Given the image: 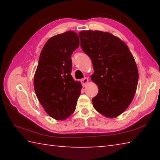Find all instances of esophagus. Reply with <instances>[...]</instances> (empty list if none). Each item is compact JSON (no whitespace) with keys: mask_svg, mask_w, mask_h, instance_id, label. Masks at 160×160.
<instances>
[{"mask_svg":"<svg viewBox=\"0 0 160 160\" xmlns=\"http://www.w3.org/2000/svg\"><path fill=\"white\" fill-rule=\"evenodd\" d=\"M80 81H81V83H82V86L83 87H85L86 85H87V83L89 82V79H88V78H84Z\"/></svg>","mask_w":160,"mask_h":160,"instance_id":"34e87169","label":"esophagus"}]
</instances>
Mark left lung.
<instances>
[{
    "label": "left lung",
    "mask_w": 160,
    "mask_h": 160,
    "mask_svg": "<svg viewBox=\"0 0 160 160\" xmlns=\"http://www.w3.org/2000/svg\"><path fill=\"white\" fill-rule=\"evenodd\" d=\"M82 51L91 58V79L99 92L92 100L94 109L108 118H116L128 107L136 92L138 70L129 48L109 32L81 31Z\"/></svg>",
    "instance_id": "obj_1"
}]
</instances>
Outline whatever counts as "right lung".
<instances>
[{"label":"right lung","instance_id":"add662e5","mask_svg":"<svg viewBox=\"0 0 160 160\" xmlns=\"http://www.w3.org/2000/svg\"><path fill=\"white\" fill-rule=\"evenodd\" d=\"M80 44L73 31L51 37L43 47L34 77L35 93L45 112L64 120L75 112L82 85L71 76V55Z\"/></svg>","mask_w":160,"mask_h":160}]
</instances>
